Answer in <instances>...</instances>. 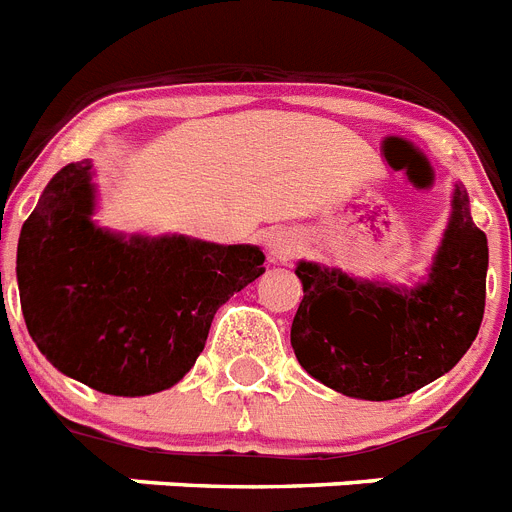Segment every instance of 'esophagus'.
<instances>
[{
  "label": "esophagus",
  "instance_id": "1",
  "mask_svg": "<svg viewBox=\"0 0 512 512\" xmlns=\"http://www.w3.org/2000/svg\"><path fill=\"white\" fill-rule=\"evenodd\" d=\"M266 248H269V256L279 264H287L300 253V240L295 233H287V230H274L269 238H266Z\"/></svg>",
  "mask_w": 512,
  "mask_h": 512
}]
</instances>
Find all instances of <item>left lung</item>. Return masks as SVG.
Masks as SVG:
<instances>
[{
	"label": "left lung",
	"mask_w": 512,
	"mask_h": 512,
	"mask_svg": "<svg viewBox=\"0 0 512 512\" xmlns=\"http://www.w3.org/2000/svg\"><path fill=\"white\" fill-rule=\"evenodd\" d=\"M487 235L469 196L453 191L430 277L406 290L300 261L303 303L292 321L295 357L323 386L365 401L399 399L456 365L479 334L487 295Z\"/></svg>",
	"instance_id": "left-lung-1"
}]
</instances>
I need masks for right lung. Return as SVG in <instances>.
Segmentation results:
<instances>
[{"label": "right lung", "instance_id": "obj_1", "mask_svg": "<svg viewBox=\"0 0 512 512\" xmlns=\"http://www.w3.org/2000/svg\"><path fill=\"white\" fill-rule=\"evenodd\" d=\"M93 212V163L82 160L48 181L25 220L17 287L28 334L95 391H165L194 368L217 308L264 274V253L186 235L124 238Z\"/></svg>", "mask_w": 512, "mask_h": 512}]
</instances>
